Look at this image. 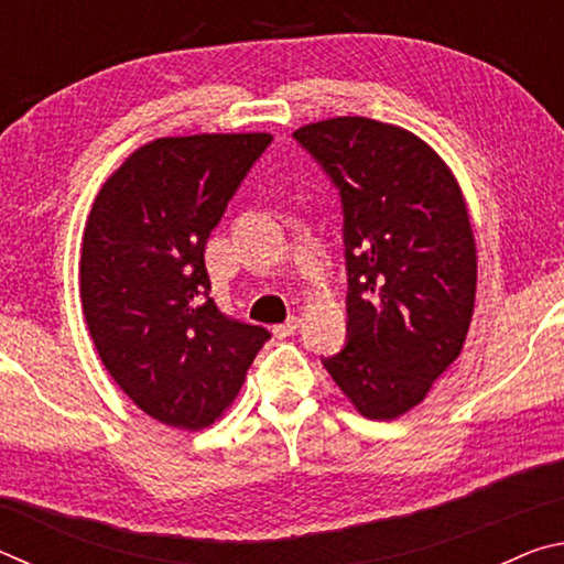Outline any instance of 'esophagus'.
<instances>
[{"label": "esophagus", "mask_w": 564, "mask_h": 564, "mask_svg": "<svg viewBox=\"0 0 564 564\" xmlns=\"http://www.w3.org/2000/svg\"><path fill=\"white\" fill-rule=\"evenodd\" d=\"M301 328V318L299 316H291L285 323H279V326H273L275 338H285V336H293L295 330Z\"/></svg>", "instance_id": "obj_1"}]
</instances>
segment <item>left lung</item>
I'll use <instances>...</instances> for the list:
<instances>
[{"label":"left lung","mask_w":564,"mask_h":564,"mask_svg":"<svg viewBox=\"0 0 564 564\" xmlns=\"http://www.w3.org/2000/svg\"><path fill=\"white\" fill-rule=\"evenodd\" d=\"M338 188L348 273V343L321 358L360 415L415 408L460 356L477 256L457 181L393 123L338 117L293 131Z\"/></svg>","instance_id":"left-lung-1"}]
</instances>
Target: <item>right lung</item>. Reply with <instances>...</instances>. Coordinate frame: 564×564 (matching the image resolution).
I'll list each match as a JSON object with an SVG mask.
<instances>
[{
    "label": "right lung",
    "mask_w": 564,
    "mask_h": 564,
    "mask_svg": "<svg viewBox=\"0 0 564 564\" xmlns=\"http://www.w3.org/2000/svg\"><path fill=\"white\" fill-rule=\"evenodd\" d=\"M271 133L169 137L101 186L82 248L94 346L147 415L202 431L224 413L271 333L212 299L204 251Z\"/></svg>",
    "instance_id": "1"
}]
</instances>
